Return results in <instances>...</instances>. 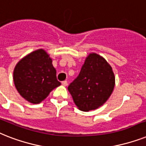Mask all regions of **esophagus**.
Here are the masks:
<instances>
[{"label": "esophagus", "instance_id": "34e87169", "mask_svg": "<svg viewBox=\"0 0 146 146\" xmlns=\"http://www.w3.org/2000/svg\"><path fill=\"white\" fill-rule=\"evenodd\" d=\"M62 84L63 85V86H65V87H66V86H67L68 85L67 80H64V81H62Z\"/></svg>", "mask_w": 146, "mask_h": 146}]
</instances>
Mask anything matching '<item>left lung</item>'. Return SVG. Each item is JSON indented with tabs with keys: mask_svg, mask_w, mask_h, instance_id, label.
I'll list each match as a JSON object with an SVG mask.
<instances>
[{
	"mask_svg": "<svg viewBox=\"0 0 146 146\" xmlns=\"http://www.w3.org/2000/svg\"><path fill=\"white\" fill-rule=\"evenodd\" d=\"M115 84L112 68L103 57L92 53L68 90L78 108L89 111L104 104L111 95Z\"/></svg>",
	"mask_w": 146,
	"mask_h": 146,
	"instance_id": "obj_1",
	"label": "left lung"
}]
</instances>
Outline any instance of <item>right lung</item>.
<instances>
[{"instance_id": "add662e5", "label": "right lung", "mask_w": 146, "mask_h": 146, "mask_svg": "<svg viewBox=\"0 0 146 146\" xmlns=\"http://www.w3.org/2000/svg\"><path fill=\"white\" fill-rule=\"evenodd\" d=\"M17 91L28 102L38 104L61 85L52 59L43 49L31 52L19 61L13 71Z\"/></svg>"}]
</instances>
